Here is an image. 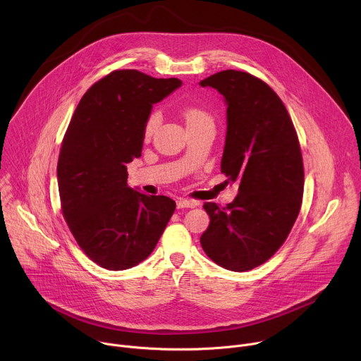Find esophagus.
I'll return each instance as SVG.
<instances>
[{
  "instance_id": "obj_1",
  "label": "esophagus",
  "mask_w": 361,
  "mask_h": 361,
  "mask_svg": "<svg viewBox=\"0 0 361 361\" xmlns=\"http://www.w3.org/2000/svg\"><path fill=\"white\" fill-rule=\"evenodd\" d=\"M177 209H194L197 202L192 200H185V198H177Z\"/></svg>"
}]
</instances>
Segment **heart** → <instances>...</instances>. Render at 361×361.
Returning <instances> with one entry per match:
<instances>
[{
  "mask_svg": "<svg viewBox=\"0 0 361 361\" xmlns=\"http://www.w3.org/2000/svg\"><path fill=\"white\" fill-rule=\"evenodd\" d=\"M184 117H185V121H187V126H194V124H202V123H212V117L200 110V109H194V107H190V109H185L184 110ZM161 121V114L154 110L149 113V116L147 117L145 120V126H144V133L145 135H151L154 133V130L157 128V126L160 124Z\"/></svg>",
  "mask_w": 361,
  "mask_h": 361,
  "instance_id": "b5f03b06",
  "label": "heart"
}]
</instances>
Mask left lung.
Masks as SVG:
<instances>
[{"label":"left lung","instance_id":"1","mask_svg":"<svg viewBox=\"0 0 361 361\" xmlns=\"http://www.w3.org/2000/svg\"><path fill=\"white\" fill-rule=\"evenodd\" d=\"M227 104L221 173L238 183L233 202H205L200 237L210 259L231 271L266 263L286 241L301 207L304 170L293 121L280 97L257 77L226 70L200 81Z\"/></svg>","mask_w":361,"mask_h":361}]
</instances>
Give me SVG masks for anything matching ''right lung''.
Masks as SVG:
<instances>
[{
  "mask_svg": "<svg viewBox=\"0 0 361 361\" xmlns=\"http://www.w3.org/2000/svg\"><path fill=\"white\" fill-rule=\"evenodd\" d=\"M181 84L113 71L82 95L64 135L57 164L61 210L82 251L107 270L144 262L176 210L166 195L128 187L127 164L141 156L152 104Z\"/></svg>",
  "mask_w": 361,
  "mask_h": 361,
  "instance_id": "right-lung-1",
  "label": "right lung"
}]
</instances>
